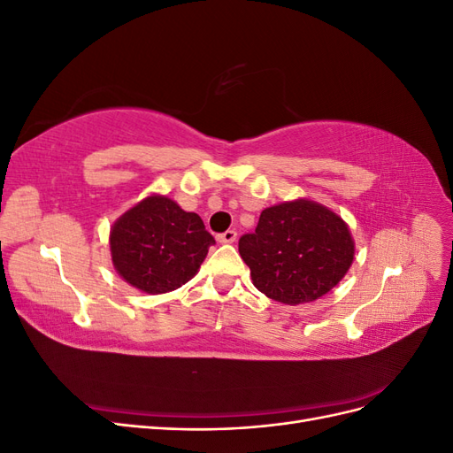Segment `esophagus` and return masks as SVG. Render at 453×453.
I'll return each mask as SVG.
<instances>
[{
    "mask_svg": "<svg viewBox=\"0 0 453 453\" xmlns=\"http://www.w3.org/2000/svg\"><path fill=\"white\" fill-rule=\"evenodd\" d=\"M236 236H238L236 230H226V232H223V234L217 236V242L219 243H234Z\"/></svg>",
    "mask_w": 453,
    "mask_h": 453,
    "instance_id": "esophagus-1",
    "label": "esophagus"
}]
</instances>
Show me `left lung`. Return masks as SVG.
<instances>
[{
  "label": "left lung",
  "instance_id": "obj_1",
  "mask_svg": "<svg viewBox=\"0 0 453 453\" xmlns=\"http://www.w3.org/2000/svg\"><path fill=\"white\" fill-rule=\"evenodd\" d=\"M238 250L260 293L296 306L334 289L353 263L355 242L348 223L331 208L296 198L263 210Z\"/></svg>",
  "mask_w": 453,
  "mask_h": 453
}]
</instances>
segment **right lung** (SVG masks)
Returning <instances> with one entry per match:
<instances>
[{"label": "right lung", "mask_w": 453, "mask_h": 453, "mask_svg": "<svg viewBox=\"0 0 453 453\" xmlns=\"http://www.w3.org/2000/svg\"><path fill=\"white\" fill-rule=\"evenodd\" d=\"M213 243L200 215L155 193L132 205L109 230L113 268L147 295L170 293L193 280Z\"/></svg>", "instance_id": "obj_1"}]
</instances>
